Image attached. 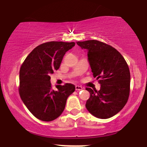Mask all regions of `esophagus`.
<instances>
[{"mask_svg": "<svg viewBox=\"0 0 147 147\" xmlns=\"http://www.w3.org/2000/svg\"><path fill=\"white\" fill-rule=\"evenodd\" d=\"M82 89V87H81V86H79V85H76V91H80Z\"/></svg>", "mask_w": 147, "mask_h": 147, "instance_id": "1", "label": "esophagus"}]
</instances>
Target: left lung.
I'll use <instances>...</instances> for the list:
<instances>
[{"mask_svg":"<svg viewBox=\"0 0 147 147\" xmlns=\"http://www.w3.org/2000/svg\"><path fill=\"white\" fill-rule=\"evenodd\" d=\"M78 45L87 51L91 71L100 84V89L86 88L90 97L86 108L95 117L109 118L121 111L130 93V71L121 53L109 45L96 40L78 41Z\"/></svg>","mask_w":147,"mask_h":147,"instance_id":"left-lung-1","label":"left lung"}]
</instances>
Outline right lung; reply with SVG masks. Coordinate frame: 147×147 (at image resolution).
<instances>
[{"instance_id": "1", "label": "right lung", "mask_w": 147, "mask_h": 147, "mask_svg": "<svg viewBox=\"0 0 147 147\" xmlns=\"http://www.w3.org/2000/svg\"><path fill=\"white\" fill-rule=\"evenodd\" d=\"M75 42L51 41L33 49L22 64L19 72L18 91L22 102L36 118L49 122L65 109L67 99L75 91L73 84L57 85L53 90L50 74L59 69L64 55Z\"/></svg>"}]
</instances>
